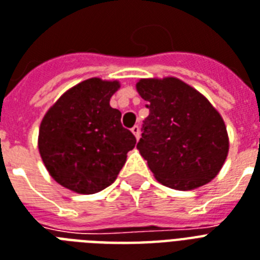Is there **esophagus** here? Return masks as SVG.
Segmentation results:
<instances>
[{
	"label": "esophagus",
	"instance_id": "esophagus-1",
	"mask_svg": "<svg viewBox=\"0 0 260 260\" xmlns=\"http://www.w3.org/2000/svg\"><path fill=\"white\" fill-rule=\"evenodd\" d=\"M132 134L135 135V136H136V139H139L140 138V126L139 125H135V126H132Z\"/></svg>",
	"mask_w": 260,
	"mask_h": 260
}]
</instances>
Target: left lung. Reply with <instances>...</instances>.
Wrapping results in <instances>:
<instances>
[{"label": "left lung", "instance_id": "8db88e82", "mask_svg": "<svg viewBox=\"0 0 260 260\" xmlns=\"http://www.w3.org/2000/svg\"><path fill=\"white\" fill-rule=\"evenodd\" d=\"M136 90L150 110L136 147L154 177L178 191L211 181L229 151L221 114L199 91L176 77L140 79Z\"/></svg>", "mask_w": 260, "mask_h": 260}]
</instances>
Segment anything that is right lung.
Wrapping results in <instances>:
<instances>
[{"label":"right lung","mask_w":260,"mask_h":260,"mask_svg":"<svg viewBox=\"0 0 260 260\" xmlns=\"http://www.w3.org/2000/svg\"><path fill=\"white\" fill-rule=\"evenodd\" d=\"M120 83L99 77L72 87L51 106L39 128L38 148L47 172L62 187L95 193L114 181L136 138L110 106Z\"/></svg>","instance_id":"add662e5"}]
</instances>
